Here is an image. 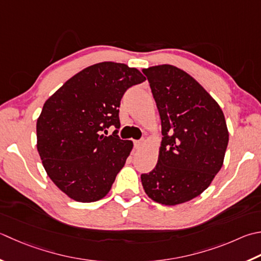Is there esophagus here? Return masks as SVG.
<instances>
[{
    "mask_svg": "<svg viewBox=\"0 0 261 261\" xmlns=\"http://www.w3.org/2000/svg\"><path fill=\"white\" fill-rule=\"evenodd\" d=\"M145 142H146V140H145V139L136 140V141H135V147L137 148V149H139V148H141V147H144V145H145Z\"/></svg>",
    "mask_w": 261,
    "mask_h": 261,
    "instance_id": "obj_1",
    "label": "esophagus"
}]
</instances>
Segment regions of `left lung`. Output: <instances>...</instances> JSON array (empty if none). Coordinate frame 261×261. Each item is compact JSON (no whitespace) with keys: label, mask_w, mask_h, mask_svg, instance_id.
Listing matches in <instances>:
<instances>
[{"label":"left lung","mask_w":261,"mask_h":261,"mask_svg":"<svg viewBox=\"0 0 261 261\" xmlns=\"http://www.w3.org/2000/svg\"><path fill=\"white\" fill-rule=\"evenodd\" d=\"M162 120L157 165L141 174L148 197L174 206L198 197L222 168L228 131L221 107L185 71L163 64L144 69Z\"/></svg>","instance_id":"1"}]
</instances>
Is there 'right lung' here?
I'll use <instances>...</instances> for the list:
<instances>
[{
	"instance_id": "add662e5",
	"label": "right lung",
	"mask_w": 261,
	"mask_h": 261,
	"mask_svg": "<svg viewBox=\"0 0 261 261\" xmlns=\"http://www.w3.org/2000/svg\"><path fill=\"white\" fill-rule=\"evenodd\" d=\"M145 80L126 64L101 62L73 75L45 101L36 126L37 149L50 180L71 199L93 202L111 190L134 147L117 136L121 99ZM110 126L117 130L105 136Z\"/></svg>"
}]
</instances>
